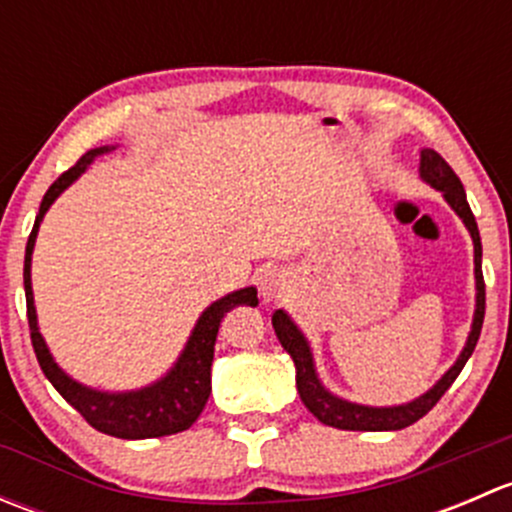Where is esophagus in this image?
Listing matches in <instances>:
<instances>
[{"label":"esophagus","instance_id":"1","mask_svg":"<svg viewBox=\"0 0 512 512\" xmlns=\"http://www.w3.org/2000/svg\"><path fill=\"white\" fill-rule=\"evenodd\" d=\"M292 292V275L282 267H270L260 277V294L265 302H280Z\"/></svg>","mask_w":512,"mask_h":512}]
</instances>
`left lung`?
Masks as SVG:
<instances>
[{"label":"left lung","instance_id":"left-lung-1","mask_svg":"<svg viewBox=\"0 0 512 512\" xmlns=\"http://www.w3.org/2000/svg\"><path fill=\"white\" fill-rule=\"evenodd\" d=\"M418 173H421L423 183H428L431 188L441 190L446 203L451 205L453 213L463 220V225L468 227L473 240V262H476V312H473V324L471 332H468L466 347L458 354V359L453 361L451 369L414 401H406L399 406H366V404H354V401L342 399V396L332 394L327 386L322 384L317 374V366H314V354L309 347L307 337L302 334V329L292 322V317L285 309H277L272 314V327H275L277 339L285 347V352L292 356L294 369H297V391L302 404L312 411L324 426L342 428V431H399V428L411 426L418 418H423L433 406L438 404L443 394L448 391V386L456 381V376L461 374V369L466 366V361L471 359L473 349H476L480 329H483V317H485V282H483V270H480V257H483V247H480V232L476 225V218L471 213V205L466 200V190L463 183L458 180V175L453 173L451 165L446 163L436 151L431 148H423L421 151V165H418Z\"/></svg>","mask_w":512,"mask_h":512}]
</instances>
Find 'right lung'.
Instances as JSON below:
<instances>
[{"instance_id":"1","label":"right lung","mask_w":512,"mask_h":512,"mask_svg":"<svg viewBox=\"0 0 512 512\" xmlns=\"http://www.w3.org/2000/svg\"><path fill=\"white\" fill-rule=\"evenodd\" d=\"M116 146H101L94 151L84 153L74 168L66 170L54 180L49 190H46L44 200H41L39 215H36L32 235L27 240V255H24V292H27V317L29 329H32V347L36 359H39L41 371L46 379L54 384V389L79 411L96 431L108 433V436L126 438V441H138V438H158L170 436V433L185 431L198 421L200 411L205 409L210 396V366H213L215 354V339H218V329L223 317L230 309L240 307V304H250L257 307V289L242 287L235 292L225 294L218 302L210 304L195 322L193 332H190L188 342H185L183 352L178 361L160 376L153 384L141 386L133 391H101L91 389V386L81 384V381L71 379L64 369L54 361L49 347H46L44 337L39 332V322H36V307H34V289H32V255L36 232H39L41 220H44L46 210L54 205V200L94 163V158L103 153L113 151Z\"/></svg>"}]
</instances>
